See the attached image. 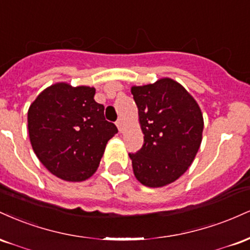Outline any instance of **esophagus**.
<instances>
[{
	"label": "esophagus",
	"instance_id": "1",
	"mask_svg": "<svg viewBox=\"0 0 250 250\" xmlns=\"http://www.w3.org/2000/svg\"><path fill=\"white\" fill-rule=\"evenodd\" d=\"M116 125H117V128H119L120 131H123V129H125V121H123L122 119H119L116 122Z\"/></svg>",
	"mask_w": 250,
	"mask_h": 250
}]
</instances>
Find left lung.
Instances as JSON below:
<instances>
[{
    "label": "left lung",
    "mask_w": 250,
    "mask_h": 250,
    "mask_svg": "<svg viewBox=\"0 0 250 250\" xmlns=\"http://www.w3.org/2000/svg\"><path fill=\"white\" fill-rule=\"evenodd\" d=\"M145 143L129 154L143 186L159 188L176 181L194 161L202 141L203 116L194 97L179 82L160 79L131 87Z\"/></svg>",
    "instance_id": "obj_1"
}]
</instances>
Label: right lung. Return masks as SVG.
Here are the masks:
<instances>
[{"mask_svg":"<svg viewBox=\"0 0 250 250\" xmlns=\"http://www.w3.org/2000/svg\"><path fill=\"white\" fill-rule=\"evenodd\" d=\"M94 95L93 87L55 83L28 110L34 153L51 174L64 181L81 182L93 176L107 142L117 133Z\"/></svg>","mask_w":250,"mask_h":250,"instance_id":"add662e5","label":"right lung"}]
</instances>
